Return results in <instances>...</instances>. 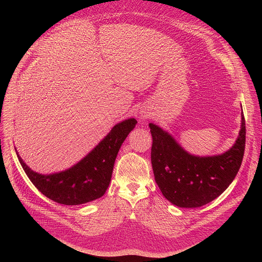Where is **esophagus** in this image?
Returning <instances> with one entry per match:
<instances>
[{"instance_id":"34e87169","label":"esophagus","mask_w":262,"mask_h":262,"mask_svg":"<svg viewBox=\"0 0 262 262\" xmlns=\"http://www.w3.org/2000/svg\"><path fill=\"white\" fill-rule=\"evenodd\" d=\"M147 116H148V115H146V114H142V117H143V118H147Z\"/></svg>"}]
</instances>
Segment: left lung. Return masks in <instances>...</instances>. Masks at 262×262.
Masks as SVG:
<instances>
[{
	"label": "left lung",
	"instance_id": "1",
	"mask_svg": "<svg viewBox=\"0 0 262 262\" xmlns=\"http://www.w3.org/2000/svg\"><path fill=\"white\" fill-rule=\"evenodd\" d=\"M152 135L151 164L159 188L172 204L195 208L203 206L225 191L235 178L245 152L246 121L234 145L225 154L196 157L160 126L149 123Z\"/></svg>",
	"mask_w": 262,
	"mask_h": 262
}]
</instances>
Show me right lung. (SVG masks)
<instances>
[{
    "instance_id": "obj_1",
    "label": "right lung",
    "mask_w": 262,
    "mask_h": 262,
    "mask_svg": "<svg viewBox=\"0 0 262 262\" xmlns=\"http://www.w3.org/2000/svg\"><path fill=\"white\" fill-rule=\"evenodd\" d=\"M136 123L135 118L117 123L83 160L59 173L34 172L16 155L29 179L46 197L64 205L84 204L104 195L119 149Z\"/></svg>"
}]
</instances>
